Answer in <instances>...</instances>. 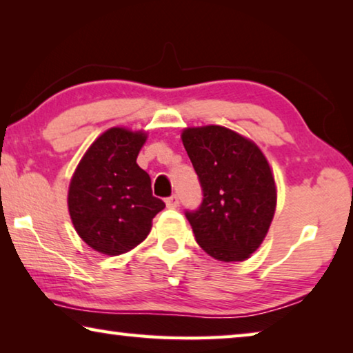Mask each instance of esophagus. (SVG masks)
Listing matches in <instances>:
<instances>
[{"label": "esophagus", "instance_id": "1", "mask_svg": "<svg viewBox=\"0 0 353 353\" xmlns=\"http://www.w3.org/2000/svg\"><path fill=\"white\" fill-rule=\"evenodd\" d=\"M166 207L168 208H176L179 207V196L177 194H171L170 198H166Z\"/></svg>", "mask_w": 353, "mask_h": 353}]
</instances>
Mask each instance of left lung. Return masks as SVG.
Instances as JSON below:
<instances>
[{
    "label": "left lung",
    "mask_w": 353,
    "mask_h": 353,
    "mask_svg": "<svg viewBox=\"0 0 353 353\" xmlns=\"http://www.w3.org/2000/svg\"><path fill=\"white\" fill-rule=\"evenodd\" d=\"M182 141L202 188L185 210L199 246L221 261H243L266 236L276 212V183L252 141L223 126L185 129Z\"/></svg>",
    "instance_id": "obj_1"
}]
</instances>
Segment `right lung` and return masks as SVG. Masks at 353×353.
<instances>
[{"mask_svg": "<svg viewBox=\"0 0 353 353\" xmlns=\"http://www.w3.org/2000/svg\"><path fill=\"white\" fill-rule=\"evenodd\" d=\"M146 134L112 128L93 143L74 172L68 210L77 234L105 255L134 249L165 208L152 196L151 177L137 165Z\"/></svg>", "mask_w": 353, "mask_h": 353, "instance_id": "obj_1", "label": "right lung"}]
</instances>
